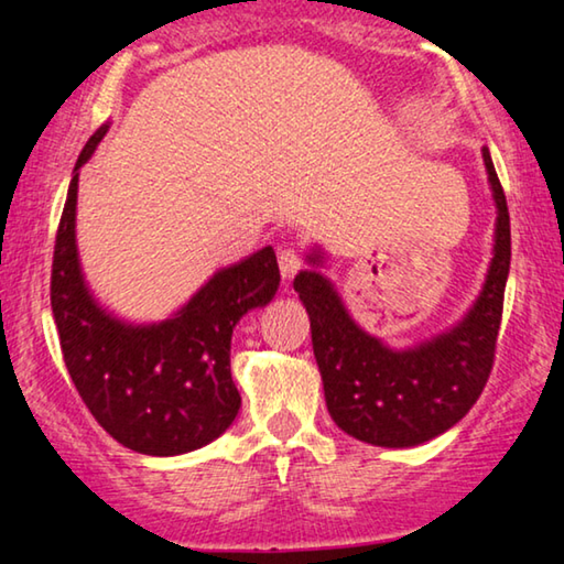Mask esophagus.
I'll return each instance as SVG.
<instances>
[{
    "label": "esophagus",
    "mask_w": 564,
    "mask_h": 564,
    "mask_svg": "<svg viewBox=\"0 0 564 564\" xmlns=\"http://www.w3.org/2000/svg\"><path fill=\"white\" fill-rule=\"evenodd\" d=\"M279 268L283 279H293V275L304 268V258H301L293 248H283L279 253Z\"/></svg>",
    "instance_id": "obj_1"
}]
</instances>
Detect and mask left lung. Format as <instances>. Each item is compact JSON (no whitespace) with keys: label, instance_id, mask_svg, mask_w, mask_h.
<instances>
[{"label":"left lung","instance_id":"left-lung-1","mask_svg":"<svg viewBox=\"0 0 564 564\" xmlns=\"http://www.w3.org/2000/svg\"><path fill=\"white\" fill-rule=\"evenodd\" d=\"M497 232L484 291L453 329L413 349H390L377 336L359 329L329 279L301 271L293 281L311 318V341L322 372L329 415L351 438L410 448L458 423L484 392L494 367L497 336L511 260L509 209L501 182L484 147ZM318 265L322 256L311 253Z\"/></svg>","mask_w":564,"mask_h":564}]
</instances>
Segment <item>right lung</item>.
Instances as JSON below:
<instances>
[{
  "label": "right lung",
  "mask_w": 564,
  "mask_h": 564,
  "mask_svg": "<svg viewBox=\"0 0 564 564\" xmlns=\"http://www.w3.org/2000/svg\"><path fill=\"white\" fill-rule=\"evenodd\" d=\"M108 126L75 162L55 235L50 304L73 384L98 425L147 456L197 451L232 425L240 392L230 375L235 324L265 306L281 283L273 248L217 271L172 318L126 324L90 296L75 246L78 170L94 156Z\"/></svg>",
  "instance_id": "1"
}]
</instances>
